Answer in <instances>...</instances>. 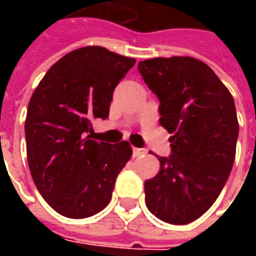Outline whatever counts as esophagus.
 <instances>
[{"label":"esophagus","mask_w":256,"mask_h":256,"mask_svg":"<svg viewBox=\"0 0 256 256\" xmlns=\"http://www.w3.org/2000/svg\"><path fill=\"white\" fill-rule=\"evenodd\" d=\"M144 154H146V150L144 148H134L132 150V155L136 158V156H142Z\"/></svg>","instance_id":"esophagus-1"}]
</instances>
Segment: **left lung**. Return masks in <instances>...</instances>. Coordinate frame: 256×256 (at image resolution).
Returning a JSON list of instances; mask_svg holds the SVG:
<instances>
[{"label":"left lung","mask_w":256,"mask_h":256,"mask_svg":"<svg viewBox=\"0 0 256 256\" xmlns=\"http://www.w3.org/2000/svg\"><path fill=\"white\" fill-rule=\"evenodd\" d=\"M138 71L160 100V124L172 134L171 155L146 180L145 204L161 221L185 225L220 196L231 174L240 125L228 88L191 56L141 61Z\"/></svg>","instance_id":"obj_1"}]
</instances>
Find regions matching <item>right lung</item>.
Wrapping results in <instances>:
<instances>
[{
    "mask_svg": "<svg viewBox=\"0 0 256 256\" xmlns=\"http://www.w3.org/2000/svg\"><path fill=\"white\" fill-rule=\"evenodd\" d=\"M135 64L102 46L62 56L28 104L26 158L35 186L66 218L92 216L110 204L131 145L92 140V120H106L115 86Z\"/></svg>",
    "mask_w": 256,
    "mask_h": 256,
    "instance_id": "add662e5",
    "label": "right lung"
}]
</instances>
